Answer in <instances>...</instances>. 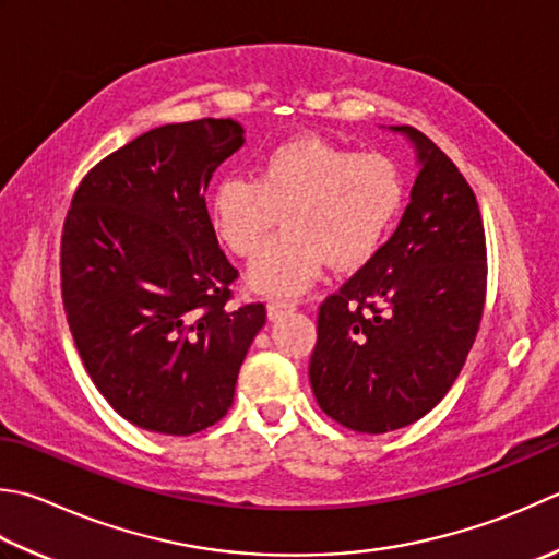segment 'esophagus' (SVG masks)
I'll use <instances>...</instances> for the list:
<instances>
[{
  "label": "esophagus",
  "instance_id": "esophagus-1",
  "mask_svg": "<svg viewBox=\"0 0 559 559\" xmlns=\"http://www.w3.org/2000/svg\"><path fill=\"white\" fill-rule=\"evenodd\" d=\"M266 310H269V320H281L283 314H288V312L295 310V302H293V300H281V298H276V300H269Z\"/></svg>",
  "mask_w": 559,
  "mask_h": 559
}]
</instances>
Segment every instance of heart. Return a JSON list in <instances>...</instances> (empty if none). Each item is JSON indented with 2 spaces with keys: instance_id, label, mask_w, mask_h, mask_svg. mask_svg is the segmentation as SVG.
<instances>
[{
  "instance_id": "1",
  "label": "heart",
  "mask_w": 559,
  "mask_h": 559,
  "mask_svg": "<svg viewBox=\"0 0 559 559\" xmlns=\"http://www.w3.org/2000/svg\"><path fill=\"white\" fill-rule=\"evenodd\" d=\"M402 201V174L388 155L295 138L266 152L254 181L227 177L217 183L211 221L237 257H251L283 212L287 229L251 261L249 286L298 295L330 261L336 269L368 264Z\"/></svg>"
}]
</instances>
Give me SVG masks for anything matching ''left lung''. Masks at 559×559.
<instances>
[{
  "label": "left lung",
  "mask_w": 559,
  "mask_h": 559,
  "mask_svg": "<svg viewBox=\"0 0 559 559\" xmlns=\"http://www.w3.org/2000/svg\"><path fill=\"white\" fill-rule=\"evenodd\" d=\"M419 174L395 233L320 305L310 385L326 417L358 433L429 414L461 376L487 293V245L473 189L433 142L392 126Z\"/></svg>",
  "instance_id": "obj_1"
}]
</instances>
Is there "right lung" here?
Wrapping results in <instances>:
<instances>
[{
	"instance_id": "obj_1",
	"label": "right lung",
	"mask_w": 559,
	"mask_h": 559,
	"mask_svg": "<svg viewBox=\"0 0 559 559\" xmlns=\"http://www.w3.org/2000/svg\"><path fill=\"white\" fill-rule=\"evenodd\" d=\"M245 145L233 118L142 133L76 186L60 245L62 302L84 368L140 429L189 436L233 407L264 302L229 308L237 269L205 205Z\"/></svg>"
}]
</instances>
